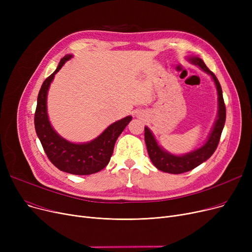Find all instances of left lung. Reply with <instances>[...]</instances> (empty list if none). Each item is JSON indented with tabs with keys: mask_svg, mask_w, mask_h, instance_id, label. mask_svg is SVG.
I'll return each instance as SVG.
<instances>
[{
	"mask_svg": "<svg viewBox=\"0 0 252 252\" xmlns=\"http://www.w3.org/2000/svg\"><path fill=\"white\" fill-rule=\"evenodd\" d=\"M187 60L190 63L198 66L201 70L209 74L211 78H213L218 92V115L213 128H211L210 133L202 146L182 155L173 154L161 147L157 143L149 127L145 126V142H146L147 151L152 163L157 169L163 171V173L174 175L183 174L186 173V171L192 170L196 166L206 161L214 154L219 145L224 122H226V106H224L222 99L221 87L217 76L207 68V66L201 58L196 56H189L187 57Z\"/></svg>",
	"mask_w": 252,
	"mask_h": 252,
	"instance_id": "left-lung-1",
	"label": "left lung"
}]
</instances>
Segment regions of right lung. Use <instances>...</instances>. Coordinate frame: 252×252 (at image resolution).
I'll list each match as a JSON object with an SVG mask.
<instances>
[{
  "mask_svg": "<svg viewBox=\"0 0 252 252\" xmlns=\"http://www.w3.org/2000/svg\"><path fill=\"white\" fill-rule=\"evenodd\" d=\"M72 57V54L65 55L60 60L56 70L43 83L37 96L34 127L42 146L53 164L65 173L87 176L98 173L109 163L115 142L131 121V116H126L111 124L97 138L90 142L73 143L61 137L49 121L47 97L55 74L62 68L65 62Z\"/></svg>",
  "mask_w": 252,
  "mask_h": 252,
  "instance_id": "add662e5",
  "label": "right lung"
}]
</instances>
